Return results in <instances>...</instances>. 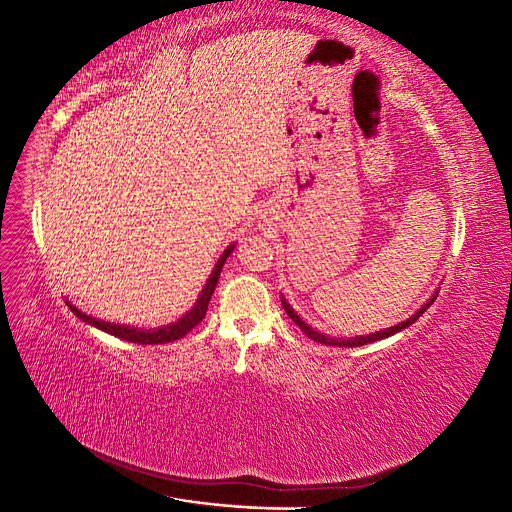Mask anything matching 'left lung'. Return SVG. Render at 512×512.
Instances as JSON below:
<instances>
[{
  "mask_svg": "<svg viewBox=\"0 0 512 512\" xmlns=\"http://www.w3.org/2000/svg\"><path fill=\"white\" fill-rule=\"evenodd\" d=\"M436 297H438V290L433 292V297L421 307V309H416V314H412L408 320H404V322H399V324H395V327H389V329H382V331H376V333H369V335H356V337H350V339H342V337H329V335H324V333H320V331H316V329H312L309 327V324L294 312L292 309V305L282 297V305H284V309H286V314L292 318V322L297 324V327L309 337V339H314V342H318V344H324V346H339V348H356V346H365V344H374V342H378V339H386V337H391V335H395V333H399V331H404V329H408L412 322H416L418 320V316H421L425 309L436 301Z\"/></svg>",
  "mask_w": 512,
  "mask_h": 512,
  "instance_id": "left-lung-1",
  "label": "left lung"
}]
</instances>
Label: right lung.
<instances>
[{
  "mask_svg": "<svg viewBox=\"0 0 512 512\" xmlns=\"http://www.w3.org/2000/svg\"><path fill=\"white\" fill-rule=\"evenodd\" d=\"M235 250V243L228 245L224 254L218 258V262H215V267L209 275L207 284L203 286V290H200L198 299L194 303V307L190 309V312H185L177 322H170V324H164V327H158V329H136V327H130V324H115V322H108V320H98L94 316H89L85 312H81L79 307L72 305L68 301V307L72 309V312L76 314V318H81L83 322H87L89 327H96L108 335H115L119 339H126V342H132V344H168V342H175V339H181L185 333H190L196 324L205 318L207 314V307H209V301H211V294L215 290V286H218V280H220V271L224 267L226 258L230 256V252Z\"/></svg>",
  "mask_w": 512,
  "mask_h": 512,
  "instance_id": "right-lung-1",
  "label": "right lung"
}]
</instances>
